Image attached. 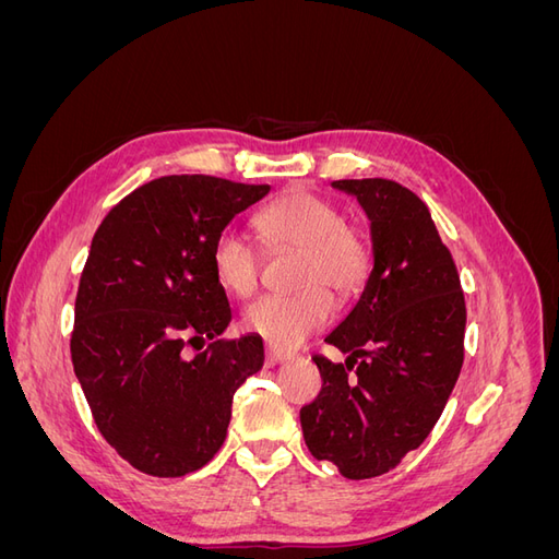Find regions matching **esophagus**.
Wrapping results in <instances>:
<instances>
[{"instance_id":"obj_1","label":"esophagus","mask_w":559,"mask_h":559,"mask_svg":"<svg viewBox=\"0 0 559 559\" xmlns=\"http://www.w3.org/2000/svg\"><path fill=\"white\" fill-rule=\"evenodd\" d=\"M292 357H294V352H289V349H282V347H275V345L265 347V359L270 364H282V361L292 359Z\"/></svg>"}]
</instances>
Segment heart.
Returning <instances> with one entry per match:
<instances>
[{
  "label": "heart",
  "instance_id": "b5f03b06",
  "mask_svg": "<svg viewBox=\"0 0 559 559\" xmlns=\"http://www.w3.org/2000/svg\"><path fill=\"white\" fill-rule=\"evenodd\" d=\"M261 240L273 253H298L294 296H263L245 310L242 326L270 345L296 347L324 329L337 298L357 294L370 273L366 233L345 222L331 200L310 191H292L253 218ZM212 270L224 292L247 298L261 282L263 253L245 233L226 228L212 247Z\"/></svg>",
  "mask_w": 559,
  "mask_h": 559
}]
</instances>
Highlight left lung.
<instances>
[{
  "label": "left lung",
  "instance_id": "1",
  "mask_svg": "<svg viewBox=\"0 0 559 559\" xmlns=\"http://www.w3.org/2000/svg\"><path fill=\"white\" fill-rule=\"evenodd\" d=\"M370 218L373 270L354 310L326 343L349 354H314L319 396L300 408L314 460L345 478L392 471L441 417L464 364L466 302L450 249L429 207L392 179H341Z\"/></svg>",
  "mask_w": 559,
  "mask_h": 559
}]
</instances>
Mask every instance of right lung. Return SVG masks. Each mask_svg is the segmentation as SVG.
<instances>
[{
  "label": "right lung",
  "mask_w": 559,
  "mask_h": 559,
  "mask_svg": "<svg viewBox=\"0 0 559 559\" xmlns=\"http://www.w3.org/2000/svg\"><path fill=\"white\" fill-rule=\"evenodd\" d=\"M267 191L210 175L160 177L126 195L95 230L74 306L72 364L99 433L148 476L205 466L224 445L235 392L263 366L259 335L216 341L230 306L212 247ZM207 340L193 360L182 354Z\"/></svg>",
  "instance_id": "right-lung-1"
}]
</instances>
